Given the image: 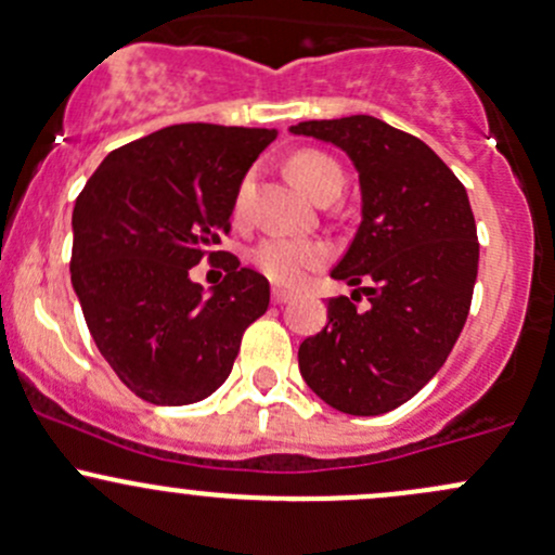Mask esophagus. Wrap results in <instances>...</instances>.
Listing matches in <instances>:
<instances>
[{
    "mask_svg": "<svg viewBox=\"0 0 555 555\" xmlns=\"http://www.w3.org/2000/svg\"><path fill=\"white\" fill-rule=\"evenodd\" d=\"M291 299H294V294H288V291H280V288L272 291V301L275 304H288Z\"/></svg>",
    "mask_w": 555,
    "mask_h": 555,
    "instance_id": "obj_1",
    "label": "esophagus"
}]
</instances>
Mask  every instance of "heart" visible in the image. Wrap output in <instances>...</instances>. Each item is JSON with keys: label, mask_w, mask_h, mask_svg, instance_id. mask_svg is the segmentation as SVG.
Wrapping results in <instances>:
<instances>
[{"label": "heart", "mask_w": 555, "mask_h": 555, "mask_svg": "<svg viewBox=\"0 0 555 555\" xmlns=\"http://www.w3.org/2000/svg\"><path fill=\"white\" fill-rule=\"evenodd\" d=\"M288 175L299 184L304 193L314 201L336 198L344 190V169L336 158L325 156L320 151H299L288 160ZM251 198V180H243L235 195V217H243ZM331 259V248L320 241H301V237H264L254 248L251 261L256 270L272 283L294 288L299 285L307 272L320 270Z\"/></svg>", "instance_id": "heart-1"}]
</instances>
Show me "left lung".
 <instances>
[{"label":"left lung","instance_id":"1","mask_svg":"<svg viewBox=\"0 0 555 555\" xmlns=\"http://www.w3.org/2000/svg\"><path fill=\"white\" fill-rule=\"evenodd\" d=\"M360 171L362 222L331 275L362 285L327 301V325L304 338L309 389L349 415H380L415 397L466 325L479 241L468 195L426 142L373 116L301 121Z\"/></svg>","mask_w":555,"mask_h":555}]
</instances>
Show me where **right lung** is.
<instances>
[{"label":"right lung","mask_w":555,"mask_h":555,"mask_svg":"<svg viewBox=\"0 0 555 555\" xmlns=\"http://www.w3.org/2000/svg\"><path fill=\"white\" fill-rule=\"evenodd\" d=\"M272 140L275 129L175 124L111 151L76 198L70 283L100 354L145 402L214 395L270 307L267 278L217 246ZM201 258L225 270L211 297L189 280Z\"/></svg>","instance_id":"right-lung-1"}]
</instances>
